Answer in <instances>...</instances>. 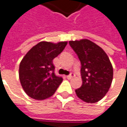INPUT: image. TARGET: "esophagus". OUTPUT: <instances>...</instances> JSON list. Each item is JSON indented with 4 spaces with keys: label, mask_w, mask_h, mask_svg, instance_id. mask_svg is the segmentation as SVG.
<instances>
[{
    "label": "esophagus",
    "mask_w": 127,
    "mask_h": 127,
    "mask_svg": "<svg viewBox=\"0 0 127 127\" xmlns=\"http://www.w3.org/2000/svg\"><path fill=\"white\" fill-rule=\"evenodd\" d=\"M75 75L74 73H72V72L70 75H67V78L72 79V78H74V77H75Z\"/></svg>",
    "instance_id": "1"
}]
</instances>
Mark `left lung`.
I'll return each instance as SVG.
<instances>
[{
  "mask_svg": "<svg viewBox=\"0 0 127 127\" xmlns=\"http://www.w3.org/2000/svg\"><path fill=\"white\" fill-rule=\"evenodd\" d=\"M81 63L83 84L75 90L79 98L86 103H96L108 91L113 80V67L99 46L88 39L70 41Z\"/></svg>",
  "mask_w": 127,
  "mask_h": 127,
  "instance_id": "8db88e82",
  "label": "left lung"
}]
</instances>
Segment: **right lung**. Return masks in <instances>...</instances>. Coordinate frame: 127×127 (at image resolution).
Listing matches in <instances>:
<instances>
[{"label": "right lung", "mask_w": 127, "mask_h": 127, "mask_svg": "<svg viewBox=\"0 0 127 127\" xmlns=\"http://www.w3.org/2000/svg\"><path fill=\"white\" fill-rule=\"evenodd\" d=\"M67 41L57 44L41 41L31 49L19 65V80L25 93L36 100L52 96L63 82L55 74L53 60L64 49Z\"/></svg>", "instance_id": "obj_1"}]
</instances>
